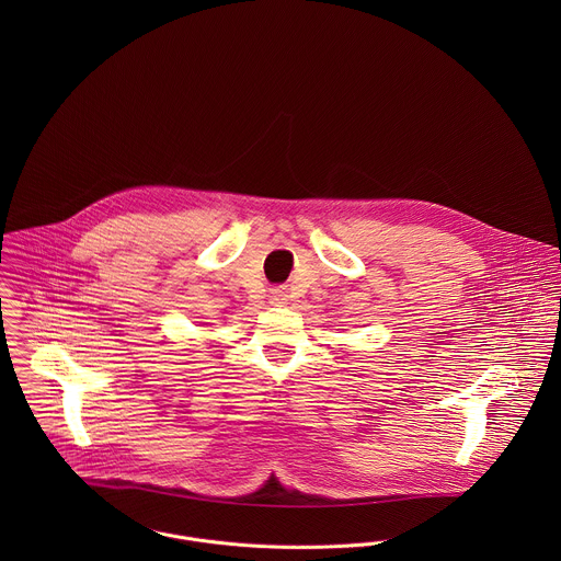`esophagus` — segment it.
<instances>
[{
	"instance_id": "34e87169",
	"label": "esophagus",
	"mask_w": 561,
	"mask_h": 561,
	"mask_svg": "<svg viewBox=\"0 0 561 561\" xmlns=\"http://www.w3.org/2000/svg\"><path fill=\"white\" fill-rule=\"evenodd\" d=\"M287 300H289V291H287L285 287L272 289V294H270V302H272L274 307H283V305H287Z\"/></svg>"
}]
</instances>
